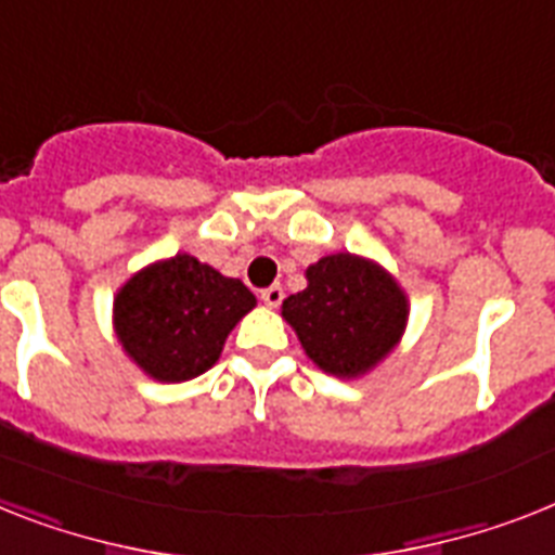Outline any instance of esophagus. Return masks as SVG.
<instances>
[{
  "label": "esophagus",
  "mask_w": 555,
  "mask_h": 555,
  "mask_svg": "<svg viewBox=\"0 0 555 555\" xmlns=\"http://www.w3.org/2000/svg\"><path fill=\"white\" fill-rule=\"evenodd\" d=\"M260 300H263L267 306H281L283 304V286H281V283H272L269 288H263V292H260Z\"/></svg>",
  "instance_id": "obj_1"
}]
</instances>
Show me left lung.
I'll return each mask as SVG.
<instances>
[{
	"label": "left lung",
	"mask_w": 555,
	"mask_h": 555,
	"mask_svg": "<svg viewBox=\"0 0 555 555\" xmlns=\"http://www.w3.org/2000/svg\"><path fill=\"white\" fill-rule=\"evenodd\" d=\"M306 278L309 286L283 300V318L320 369L354 377L400 340L409 306L383 269L340 251L320 258Z\"/></svg>",
	"instance_id": "8db88e82"
}]
</instances>
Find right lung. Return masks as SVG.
Masks as SVG:
<instances>
[{
	"label": "right lung",
	"mask_w": 555,
	"mask_h": 555,
	"mask_svg": "<svg viewBox=\"0 0 555 555\" xmlns=\"http://www.w3.org/2000/svg\"><path fill=\"white\" fill-rule=\"evenodd\" d=\"M255 306V295L190 255L155 263L116 297V332L124 351L162 383L204 374L223 340Z\"/></svg>",
	"instance_id": "1"
}]
</instances>
